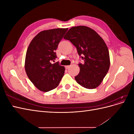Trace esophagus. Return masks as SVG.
Here are the masks:
<instances>
[{
	"mask_svg": "<svg viewBox=\"0 0 134 134\" xmlns=\"http://www.w3.org/2000/svg\"><path fill=\"white\" fill-rule=\"evenodd\" d=\"M70 65H66V66H65V69H69L70 68Z\"/></svg>",
	"mask_w": 134,
	"mask_h": 134,
	"instance_id": "esophagus-1",
	"label": "esophagus"
}]
</instances>
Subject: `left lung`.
<instances>
[{"mask_svg":"<svg viewBox=\"0 0 134 134\" xmlns=\"http://www.w3.org/2000/svg\"><path fill=\"white\" fill-rule=\"evenodd\" d=\"M64 39L76 47L80 58L79 73L75 76L76 82L87 89L98 87L110 66L109 51L102 37L92 28L84 26L70 28Z\"/></svg>","mask_w":134,"mask_h":134,"instance_id":"8db88e82","label":"left lung"}]
</instances>
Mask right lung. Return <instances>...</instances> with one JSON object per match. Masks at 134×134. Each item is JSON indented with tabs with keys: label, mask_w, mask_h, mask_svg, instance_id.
<instances>
[{
	"label": "right lung",
	"mask_w": 134,
	"mask_h": 134,
	"mask_svg": "<svg viewBox=\"0 0 134 134\" xmlns=\"http://www.w3.org/2000/svg\"><path fill=\"white\" fill-rule=\"evenodd\" d=\"M68 28H55L40 32L27 48L25 70L28 78L40 91L47 92L58 86L65 68L58 62L55 50Z\"/></svg>",
	"instance_id": "1"
}]
</instances>
